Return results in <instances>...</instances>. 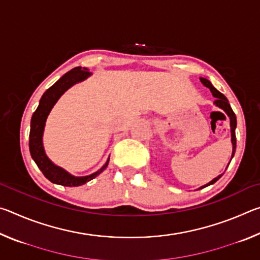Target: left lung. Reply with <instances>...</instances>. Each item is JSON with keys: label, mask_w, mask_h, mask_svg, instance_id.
Wrapping results in <instances>:
<instances>
[{"label": "left lung", "mask_w": 260, "mask_h": 260, "mask_svg": "<svg viewBox=\"0 0 260 260\" xmlns=\"http://www.w3.org/2000/svg\"><path fill=\"white\" fill-rule=\"evenodd\" d=\"M200 80H201V82L203 83V85L205 86V87H208L209 89L211 90V93H212V96L214 98V102H213V104L215 105V107H218L219 109H221L223 112H225L226 114H227V117L230 118V125H231V136H232V144H233V152H232V157H231V160H232V158L234 157V153H235V150H236V135H235V128H236V116H235V113H234V111H233L232 110V108H231V104H230V102H228V100H227V98L223 94H221L220 93L219 90H217L215 89V88L212 86V83H211L208 79H205V78H200ZM231 162V161H230ZM230 162H228V165H230ZM227 169V167H226ZM223 174V173H222ZM222 174H220V175H218L217 178H214L213 180H211V181L209 182V183H206V184H204V186H202V187H200L199 189H203V188H205V187H208V186H210V184H213L214 182H217L218 180L222 177ZM199 189H197V190H199Z\"/></svg>", "instance_id": "1"}]
</instances>
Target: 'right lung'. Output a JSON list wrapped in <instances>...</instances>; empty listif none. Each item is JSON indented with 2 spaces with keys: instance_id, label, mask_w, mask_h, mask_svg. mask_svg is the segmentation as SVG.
<instances>
[{
  "instance_id": "right-lung-1",
  "label": "right lung",
  "mask_w": 260,
  "mask_h": 260,
  "mask_svg": "<svg viewBox=\"0 0 260 260\" xmlns=\"http://www.w3.org/2000/svg\"><path fill=\"white\" fill-rule=\"evenodd\" d=\"M91 73L88 71L86 68H74L71 71L65 73L58 81H56L49 89L45 91L42 98L39 102V107L33 113L32 119H30V131H29V152L32 156L35 164L38 165L39 169L41 170L43 175L51 181L52 183L60 184L65 187H78L82 186L86 182L90 181L94 178L98 177L103 171L107 169L110 157L105 164L101 167L95 173H91L85 177H74L68 171H65L63 167L57 166L54 164L45 151L43 147V132H45V126L47 118L49 116L51 109L57 103V101L67 91L69 88L76 85L78 82H81L89 78Z\"/></svg>"
}]
</instances>
